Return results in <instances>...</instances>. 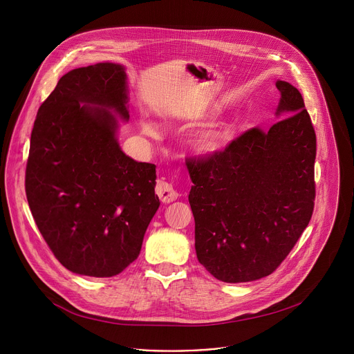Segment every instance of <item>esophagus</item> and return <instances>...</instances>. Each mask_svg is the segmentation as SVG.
Masks as SVG:
<instances>
[{
  "instance_id": "1",
  "label": "esophagus",
  "mask_w": 354,
  "mask_h": 354,
  "mask_svg": "<svg viewBox=\"0 0 354 354\" xmlns=\"http://www.w3.org/2000/svg\"><path fill=\"white\" fill-rule=\"evenodd\" d=\"M156 192L162 203H172V201H175L179 197V193L176 192V189L165 180H158Z\"/></svg>"
}]
</instances>
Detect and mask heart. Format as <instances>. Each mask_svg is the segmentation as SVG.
<instances>
[{
  "label": "heart",
  "mask_w": 354,
  "mask_h": 354,
  "mask_svg": "<svg viewBox=\"0 0 354 354\" xmlns=\"http://www.w3.org/2000/svg\"><path fill=\"white\" fill-rule=\"evenodd\" d=\"M141 130L147 136H157L158 129L157 124L149 120H141ZM234 140V130L230 124H223L218 127H213L209 130L201 131L194 137L192 141V148L194 153L200 157H214L223 154L224 151L228 149L230 144Z\"/></svg>",
  "instance_id": "heart-1"
}]
</instances>
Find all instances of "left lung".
I'll return each mask as SVG.
<instances>
[{"instance_id": "obj_1", "label": "left lung", "mask_w": 354, "mask_h": 354, "mask_svg": "<svg viewBox=\"0 0 354 354\" xmlns=\"http://www.w3.org/2000/svg\"><path fill=\"white\" fill-rule=\"evenodd\" d=\"M276 86L280 122L268 131H245L223 154L187 161L196 255L225 283L273 273L314 212L317 137L311 118L295 86L280 80Z\"/></svg>"}]
</instances>
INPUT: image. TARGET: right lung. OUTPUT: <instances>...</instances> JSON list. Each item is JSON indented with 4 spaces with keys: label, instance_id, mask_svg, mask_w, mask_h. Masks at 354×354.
<instances>
[{
    "label": "right lung",
    "instance_id": "1",
    "mask_svg": "<svg viewBox=\"0 0 354 354\" xmlns=\"http://www.w3.org/2000/svg\"><path fill=\"white\" fill-rule=\"evenodd\" d=\"M126 68L97 63L68 71L39 108L25 189L35 223L73 273L112 277L137 259L160 207L156 165L126 156Z\"/></svg>",
    "mask_w": 354,
    "mask_h": 354
}]
</instances>
